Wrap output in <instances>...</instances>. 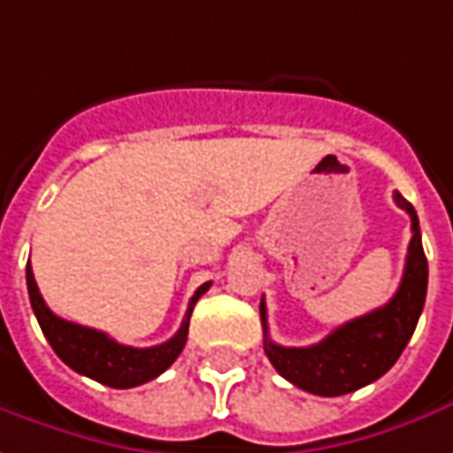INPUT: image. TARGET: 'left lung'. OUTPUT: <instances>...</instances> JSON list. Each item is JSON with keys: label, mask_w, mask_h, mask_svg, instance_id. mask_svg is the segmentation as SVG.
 Instances as JSON below:
<instances>
[{"label": "left lung", "mask_w": 453, "mask_h": 453, "mask_svg": "<svg viewBox=\"0 0 453 453\" xmlns=\"http://www.w3.org/2000/svg\"><path fill=\"white\" fill-rule=\"evenodd\" d=\"M395 203L411 218V240L404 275L389 303L344 322L322 342L310 347H282L273 342L267 334L265 300L260 303L267 359L285 380L310 395L342 396L377 381L395 367L417 330L426 300L429 265L421 248L419 218L414 205L402 193H395Z\"/></svg>", "instance_id": "8db88e82"}]
</instances>
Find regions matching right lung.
Segmentation results:
<instances>
[{
    "label": "right lung",
    "mask_w": 453,
    "mask_h": 453,
    "mask_svg": "<svg viewBox=\"0 0 453 453\" xmlns=\"http://www.w3.org/2000/svg\"><path fill=\"white\" fill-rule=\"evenodd\" d=\"M211 282L201 285L196 295L188 303V312L180 322V330L175 332L168 342L156 344V347H128L111 340L106 332L91 330L84 325H73L69 319L57 317L46 307L42 292L36 288L32 265H27V290L32 300V310L44 337L57 352L64 365H69L73 372L91 377L113 389H131L138 384L156 380L165 369L173 365L178 355L183 352L188 340V325H190V312L198 303L203 292H208Z\"/></svg>",
    "instance_id": "add662e5"
}]
</instances>
